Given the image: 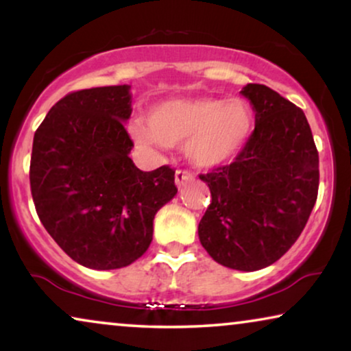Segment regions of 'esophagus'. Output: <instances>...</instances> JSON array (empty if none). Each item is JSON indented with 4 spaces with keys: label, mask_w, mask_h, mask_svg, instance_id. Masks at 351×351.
Wrapping results in <instances>:
<instances>
[{
    "label": "esophagus",
    "mask_w": 351,
    "mask_h": 351,
    "mask_svg": "<svg viewBox=\"0 0 351 351\" xmlns=\"http://www.w3.org/2000/svg\"><path fill=\"white\" fill-rule=\"evenodd\" d=\"M191 179H193V174H191L190 171H186V169H177L176 171V184H177V186H179V189L185 184V182H189Z\"/></svg>",
    "instance_id": "obj_1"
}]
</instances>
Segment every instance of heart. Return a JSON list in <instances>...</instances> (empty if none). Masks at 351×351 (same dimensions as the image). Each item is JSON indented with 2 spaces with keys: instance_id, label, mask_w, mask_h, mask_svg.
<instances>
[{
  "instance_id": "b5f03b06",
  "label": "heart",
  "mask_w": 351,
  "mask_h": 351,
  "mask_svg": "<svg viewBox=\"0 0 351 351\" xmlns=\"http://www.w3.org/2000/svg\"><path fill=\"white\" fill-rule=\"evenodd\" d=\"M254 126L251 105L233 99H176L156 105L148 124H132V137L143 145H182L193 165L213 167L232 160L246 145Z\"/></svg>"
}]
</instances>
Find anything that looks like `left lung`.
<instances>
[{
	"mask_svg": "<svg viewBox=\"0 0 351 351\" xmlns=\"http://www.w3.org/2000/svg\"><path fill=\"white\" fill-rule=\"evenodd\" d=\"M256 128L234 161L199 174L210 204L199 241L220 265L256 271L289 251L318 198L319 158L302 108L265 84L244 86Z\"/></svg>",
	"mask_w": 351,
	"mask_h": 351,
	"instance_id": "1",
	"label": "left lung"
}]
</instances>
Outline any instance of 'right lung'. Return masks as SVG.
<instances>
[{
	"label": "right lung",
	"instance_id": "obj_1",
	"mask_svg": "<svg viewBox=\"0 0 351 351\" xmlns=\"http://www.w3.org/2000/svg\"><path fill=\"white\" fill-rule=\"evenodd\" d=\"M129 86L66 94L33 137L30 189L52 239L80 265L114 270L143 256L155 214L177 193L167 165L143 172L129 152Z\"/></svg>",
	"mask_w": 351,
	"mask_h": 351
}]
</instances>
